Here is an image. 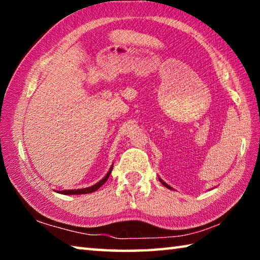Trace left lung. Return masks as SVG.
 Wrapping results in <instances>:
<instances>
[{"mask_svg": "<svg viewBox=\"0 0 260 260\" xmlns=\"http://www.w3.org/2000/svg\"><path fill=\"white\" fill-rule=\"evenodd\" d=\"M159 181H160V182H161L162 184H164V186H165V187H167V188H169V189H173L172 187H171V186H169V184H167V183H165L164 181H162V180H161V179H159Z\"/></svg>", "mask_w": 260, "mask_h": 260, "instance_id": "obj_1", "label": "left lung"}]
</instances>
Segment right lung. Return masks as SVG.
Here are the masks:
<instances>
[{
  "label": "right lung",
  "instance_id": "add662e5",
  "mask_svg": "<svg viewBox=\"0 0 260 260\" xmlns=\"http://www.w3.org/2000/svg\"><path fill=\"white\" fill-rule=\"evenodd\" d=\"M111 171H112V167L109 170V172L107 173V175H105V177L102 180H100L98 183H95L94 186L88 187V188H82V189H72V190H60V191H57V192L63 193V195H82V193L94 192V191L98 190L100 187H102L105 182H107V180L109 179L110 174H111Z\"/></svg>",
  "mask_w": 260,
  "mask_h": 260
}]
</instances>
